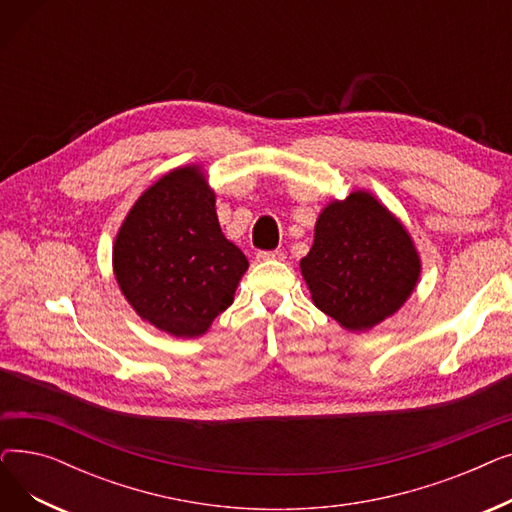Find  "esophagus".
<instances>
[{
  "mask_svg": "<svg viewBox=\"0 0 512 512\" xmlns=\"http://www.w3.org/2000/svg\"><path fill=\"white\" fill-rule=\"evenodd\" d=\"M284 251H259L257 261H282Z\"/></svg>",
  "mask_w": 512,
  "mask_h": 512,
  "instance_id": "34e87169",
  "label": "esophagus"
}]
</instances>
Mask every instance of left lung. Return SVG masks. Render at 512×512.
Here are the masks:
<instances>
[{
    "instance_id": "1",
    "label": "left lung",
    "mask_w": 512,
    "mask_h": 512,
    "mask_svg": "<svg viewBox=\"0 0 512 512\" xmlns=\"http://www.w3.org/2000/svg\"><path fill=\"white\" fill-rule=\"evenodd\" d=\"M301 274L319 311L348 332H365L411 297L421 259L398 218L367 191L319 213Z\"/></svg>"
}]
</instances>
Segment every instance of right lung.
I'll list each match as a JSON object with an SVG mask.
<instances>
[{"instance_id": "add662e5", "label": "right lung", "mask_w": 512, "mask_h": 512, "mask_svg": "<svg viewBox=\"0 0 512 512\" xmlns=\"http://www.w3.org/2000/svg\"><path fill=\"white\" fill-rule=\"evenodd\" d=\"M112 255L130 307L176 338L203 336L232 305L249 267L220 228L201 166L176 168L151 184L124 218Z\"/></svg>"}]
</instances>
